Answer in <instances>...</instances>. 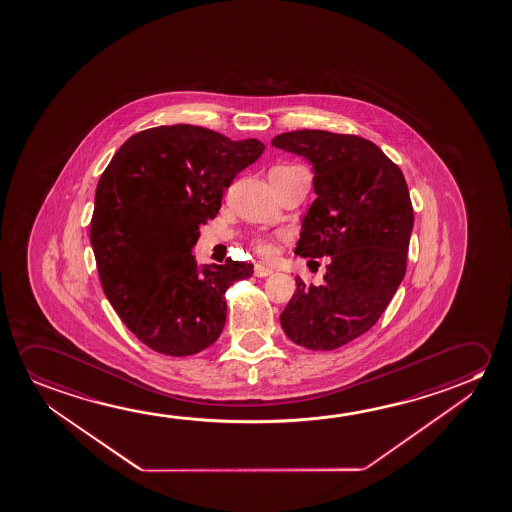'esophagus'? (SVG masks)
Here are the masks:
<instances>
[{"instance_id":"esophagus-1","label":"esophagus","mask_w":512,"mask_h":512,"mask_svg":"<svg viewBox=\"0 0 512 512\" xmlns=\"http://www.w3.org/2000/svg\"><path fill=\"white\" fill-rule=\"evenodd\" d=\"M273 275V269L266 268V266H262V264H257L255 266V276H259V278H266V276Z\"/></svg>"}]
</instances>
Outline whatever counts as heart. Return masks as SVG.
Masks as SVG:
<instances>
[{
    "label": "heart",
    "mask_w": 512,
    "mask_h": 512,
    "mask_svg": "<svg viewBox=\"0 0 512 512\" xmlns=\"http://www.w3.org/2000/svg\"><path fill=\"white\" fill-rule=\"evenodd\" d=\"M253 250L259 253L262 259H273V257L276 255V237H255V239H253Z\"/></svg>",
    "instance_id": "obj_1"
}]
</instances>
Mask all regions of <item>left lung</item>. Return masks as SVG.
Segmentation results:
<instances>
[{"label": "left lung", "instance_id": "1", "mask_svg": "<svg viewBox=\"0 0 512 512\" xmlns=\"http://www.w3.org/2000/svg\"><path fill=\"white\" fill-rule=\"evenodd\" d=\"M271 145L314 166L317 198L294 253L328 257L323 284L296 276L280 323L294 344L333 351L369 331L401 285L415 221L408 184L376 143L354 134L303 129Z\"/></svg>", "mask_w": 512, "mask_h": 512}]
</instances>
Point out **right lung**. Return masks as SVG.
I'll return each instance as SVG.
<instances>
[{"mask_svg":"<svg viewBox=\"0 0 512 512\" xmlns=\"http://www.w3.org/2000/svg\"><path fill=\"white\" fill-rule=\"evenodd\" d=\"M205 127L175 124L131 136L95 189L90 243L106 298L152 351L189 356L220 337L228 287L253 275L227 259L198 269L191 248L223 191L264 152Z\"/></svg>","mask_w":512,"mask_h":512,"instance_id":"right-lung-1","label":"right lung"}]
</instances>
